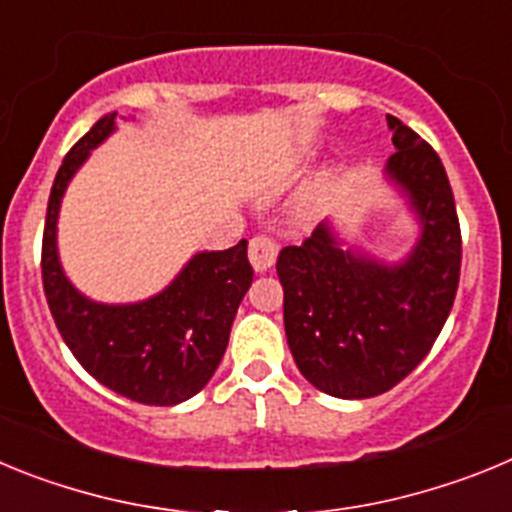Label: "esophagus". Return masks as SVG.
Returning a JSON list of instances; mask_svg holds the SVG:
<instances>
[{
  "label": "esophagus",
  "instance_id": "esophagus-1",
  "mask_svg": "<svg viewBox=\"0 0 512 512\" xmlns=\"http://www.w3.org/2000/svg\"><path fill=\"white\" fill-rule=\"evenodd\" d=\"M277 256H279V246L271 238H266V235H256V238H251V243H248V261H251V266L259 274H264V271H269L271 266L277 264Z\"/></svg>",
  "mask_w": 512,
  "mask_h": 512
}]
</instances>
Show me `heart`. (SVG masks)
I'll return each mask as SVG.
<instances>
[{"mask_svg": "<svg viewBox=\"0 0 512 512\" xmlns=\"http://www.w3.org/2000/svg\"><path fill=\"white\" fill-rule=\"evenodd\" d=\"M325 182H328V176H325V179H323V184H325ZM318 192H320V189H318Z\"/></svg>", "mask_w": 512, "mask_h": 512, "instance_id": "obj_1", "label": "heart"}]
</instances>
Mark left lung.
<instances>
[{
  "label": "left lung",
  "mask_w": 512,
  "mask_h": 512,
  "mask_svg": "<svg viewBox=\"0 0 512 512\" xmlns=\"http://www.w3.org/2000/svg\"><path fill=\"white\" fill-rule=\"evenodd\" d=\"M395 153L382 176L415 223L397 259L351 243L328 217L302 246L279 251L284 330L302 377L341 400L392 390L431 351L454 305L461 233L441 158L387 115Z\"/></svg>",
  "instance_id": "1"
}]
</instances>
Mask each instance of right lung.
Here are the masks:
<instances>
[{"label": "right lung", "mask_w": 512, "mask_h": 512, "mask_svg": "<svg viewBox=\"0 0 512 512\" xmlns=\"http://www.w3.org/2000/svg\"><path fill=\"white\" fill-rule=\"evenodd\" d=\"M117 130L107 115L66 153L48 200L43 289L71 354L107 390L140 405H179L205 387L228 348L230 328L253 282L248 241L197 251L161 292L138 302H99L66 277L58 215L71 179Z\"/></svg>", "instance_id": "obj_1"}]
</instances>
